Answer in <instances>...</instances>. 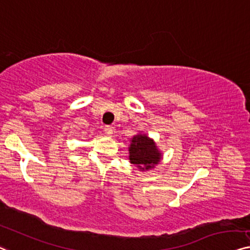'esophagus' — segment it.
Masks as SVG:
<instances>
[{"label":"esophagus","mask_w":250,"mask_h":250,"mask_svg":"<svg viewBox=\"0 0 250 250\" xmlns=\"http://www.w3.org/2000/svg\"><path fill=\"white\" fill-rule=\"evenodd\" d=\"M103 130H104V132H105V135H107V136H111V135H112V132H113V128H112V126H110V125H105L103 128Z\"/></svg>","instance_id":"1"}]
</instances>
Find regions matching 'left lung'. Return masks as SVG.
Segmentation results:
<instances>
[{"label": "left lung", "mask_w": 250, "mask_h": 250, "mask_svg": "<svg viewBox=\"0 0 250 250\" xmlns=\"http://www.w3.org/2000/svg\"><path fill=\"white\" fill-rule=\"evenodd\" d=\"M130 162L140 169L152 168L161 159V152L156 148L154 141L147 136H136L129 148Z\"/></svg>", "instance_id": "1"}]
</instances>
